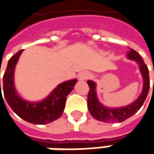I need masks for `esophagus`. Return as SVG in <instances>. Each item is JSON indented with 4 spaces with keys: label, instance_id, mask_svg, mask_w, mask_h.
I'll use <instances>...</instances> for the list:
<instances>
[{
    "label": "esophagus",
    "instance_id": "obj_1",
    "mask_svg": "<svg viewBox=\"0 0 154 154\" xmlns=\"http://www.w3.org/2000/svg\"><path fill=\"white\" fill-rule=\"evenodd\" d=\"M89 77H90V73H88V72H86V71H83V72H81V73L79 74L78 79L84 81V80H86L87 78H89Z\"/></svg>",
    "mask_w": 154,
    "mask_h": 154
}]
</instances>
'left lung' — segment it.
I'll use <instances>...</instances> for the list:
<instances>
[{
    "label": "left lung",
    "instance_id": "1",
    "mask_svg": "<svg viewBox=\"0 0 154 154\" xmlns=\"http://www.w3.org/2000/svg\"><path fill=\"white\" fill-rule=\"evenodd\" d=\"M127 57L130 60L136 61L139 66V69L144 79L142 92L139 95V97L131 104L117 108H110L103 106L99 101L96 94V84L93 81L88 80L87 84L89 85L90 90L87 97V106L91 116L97 119L98 121L104 122H122L126 119L132 116L133 115H135L143 106L146 99L150 88L148 68L142 60L141 56L135 50L131 49L130 52L127 54Z\"/></svg>",
    "mask_w": 154,
    "mask_h": 154
}]
</instances>
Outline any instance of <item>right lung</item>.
Segmentation results:
<instances>
[{
	"mask_svg": "<svg viewBox=\"0 0 154 154\" xmlns=\"http://www.w3.org/2000/svg\"><path fill=\"white\" fill-rule=\"evenodd\" d=\"M22 52L23 50L18 51L8 60L3 76L4 98L11 109L19 117L28 122L46 124L55 121L62 116L65 107L66 98L73 90L77 80L72 79L60 84L42 101L30 102L23 100L17 94L14 85V70Z\"/></svg>",
	"mask_w": 154,
	"mask_h": 154,
	"instance_id": "1",
	"label": "right lung"
}]
</instances>
